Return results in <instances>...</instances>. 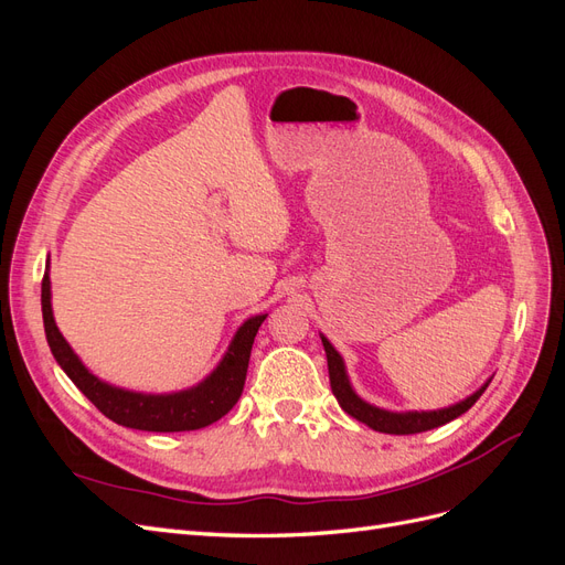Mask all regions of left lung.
Wrapping results in <instances>:
<instances>
[{"instance_id": "left-lung-1", "label": "left lung", "mask_w": 565, "mask_h": 565, "mask_svg": "<svg viewBox=\"0 0 565 565\" xmlns=\"http://www.w3.org/2000/svg\"><path fill=\"white\" fill-rule=\"evenodd\" d=\"M322 347H324V355H328V370H330V386L334 398L339 401L341 409L349 413L353 419L367 424L370 429L374 431H382V434H396V436H407V434H422V431H429L436 429V426L448 424L452 419H457L459 415H465L467 409L483 396V391L488 388L490 380L478 388L476 393H471L469 398L459 401L450 407H443V409H429V413H388V409H382L377 405H370L365 403L358 393L353 391L351 382H349V374L344 367V358L337 353V349L330 344L328 337H322Z\"/></svg>"}]
</instances>
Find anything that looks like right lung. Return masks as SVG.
Wrapping results in <instances>:
<instances>
[{
  "label": "right lung",
  "mask_w": 565,
  "mask_h": 565,
  "mask_svg": "<svg viewBox=\"0 0 565 565\" xmlns=\"http://www.w3.org/2000/svg\"><path fill=\"white\" fill-rule=\"evenodd\" d=\"M266 316L268 313L254 316L241 324V330L235 332L231 347L226 355L221 358L216 370L198 386L177 393H136L106 384L82 365L77 353L56 328L54 311H51L49 273H44L42 280L44 332L56 363L108 419L139 431H195L224 417L237 403V398H241L254 337L259 332Z\"/></svg>",
  "instance_id": "obj_1"
}]
</instances>
